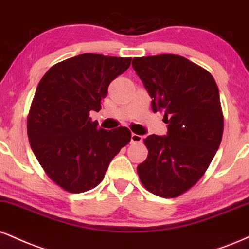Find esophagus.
Wrapping results in <instances>:
<instances>
[{
	"label": "esophagus",
	"instance_id": "obj_1",
	"mask_svg": "<svg viewBox=\"0 0 249 249\" xmlns=\"http://www.w3.org/2000/svg\"><path fill=\"white\" fill-rule=\"evenodd\" d=\"M142 142V136H139V134L132 133L131 134V142L136 143V142Z\"/></svg>",
	"mask_w": 249,
	"mask_h": 249
}]
</instances>
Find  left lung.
I'll use <instances>...</instances> for the list:
<instances>
[{
  "label": "left lung",
  "instance_id": "8db88e82",
  "mask_svg": "<svg viewBox=\"0 0 249 249\" xmlns=\"http://www.w3.org/2000/svg\"><path fill=\"white\" fill-rule=\"evenodd\" d=\"M132 66L153 112L163 111L168 124L166 136L143 140L148 157L138 175L152 194L178 197L204 175L219 148L224 118L217 83L204 68L175 54L134 58Z\"/></svg>",
  "mask_w": 249,
  "mask_h": 249
}]
</instances>
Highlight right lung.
<instances>
[{
  "instance_id": "1",
  "label": "right lung",
  "mask_w": 249,
  "mask_h": 249,
  "mask_svg": "<svg viewBox=\"0 0 249 249\" xmlns=\"http://www.w3.org/2000/svg\"><path fill=\"white\" fill-rule=\"evenodd\" d=\"M132 58L85 53L51 67L40 80L28 117L32 151L45 173L70 193H85L104 178L115 155L131 140L127 127L104 130L100 111L110 82Z\"/></svg>"
}]
</instances>
